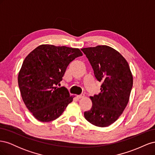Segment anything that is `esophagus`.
I'll return each mask as SVG.
<instances>
[{
	"instance_id": "1",
	"label": "esophagus",
	"mask_w": 155,
	"mask_h": 155,
	"mask_svg": "<svg viewBox=\"0 0 155 155\" xmlns=\"http://www.w3.org/2000/svg\"><path fill=\"white\" fill-rule=\"evenodd\" d=\"M84 96H85V94H80V95H78L77 97L78 98V99H81V98L83 97Z\"/></svg>"
}]
</instances>
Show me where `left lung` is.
<instances>
[{"mask_svg": "<svg viewBox=\"0 0 155 155\" xmlns=\"http://www.w3.org/2000/svg\"><path fill=\"white\" fill-rule=\"evenodd\" d=\"M81 50L90 62L97 80L102 83L99 94L90 97L92 108L84 112V116L92 125L105 127L118 119L127 105L133 75L127 60L109 46Z\"/></svg>", "mask_w": 155, "mask_h": 155, "instance_id": "obj_1", "label": "left lung"}]
</instances>
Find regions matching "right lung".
<instances>
[{
  "label": "right lung",
  "instance_id": "obj_1",
  "mask_svg": "<svg viewBox=\"0 0 155 155\" xmlns=\"http://www.w3.org/2000/svg\"><path fill=\"white\" fill-rule=\"evenodd\" d=\"M83 55L79 48L41 45L25 59L18 83L27 109L42 122L62 114L74 97L65 87H58L69 63Z\"/></svg>",
  "mask_w": 155,
  "mask_h": 155
}]
</instances>
